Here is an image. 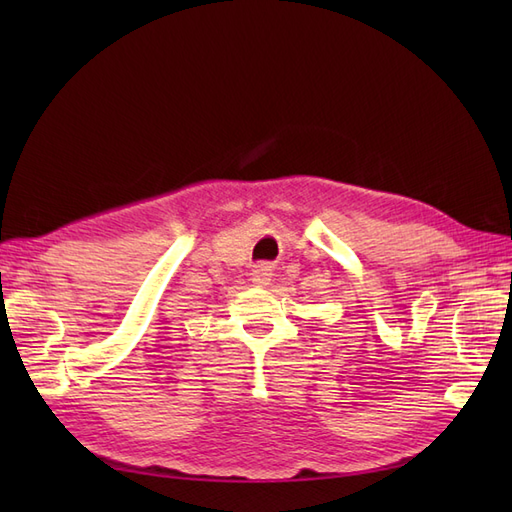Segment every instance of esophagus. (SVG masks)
<instances>
[{
  "mask_svg": "<svg viewBox=\"0 0 512 512\" xmlns=\"http://www.w3.org/2000/svg\"><path fill=\"white\" fill-rule=\"evenodd\" d=\"M271 280V267H267L265 262L262 265H256L252 271V282L258 286H267Z\"/></svg>",
  "mask_w": 512,
  "mask_h": 512,
  "instance_id": "esophagus-1",
  "label": "esophagus"
}]
</instances>
